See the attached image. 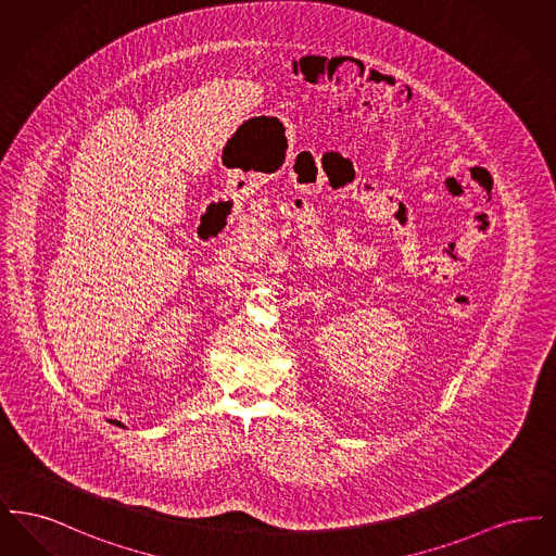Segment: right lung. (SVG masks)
I'll return each instance as SVG.
<instances>
[{
	"mask_svg": "<svg viewBox=\"0 0 556 556\" xmlns=\"http://www.w3.org/2000/svg\"><path fill=\"white\" fill-rule=\"evenodd\" d=\"M110 424L118 425V427H123V425H121V421H112V419H110Z\"/></svg>",
	"mask_w": 556,
	"mask_h": 556,
	"instance_id": "obj_1",
	"label": "right lung"
}]
</instances>
